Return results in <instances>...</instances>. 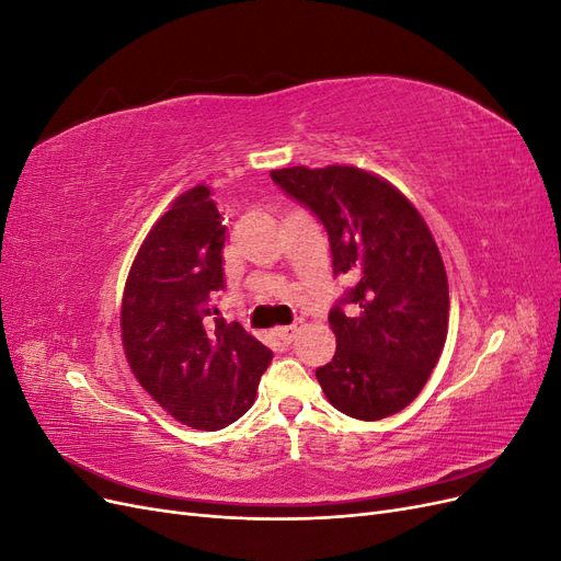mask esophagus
Listing matches in <instances>:
<instances>
[{
  "label": "esophagus",
  "mask_w": 561,
  "mask_h": 561,
  "mask_svg": "<svg viewBox=\"0 0 561 561\" xmlns=\"http://www.w3.org/2000/svg\"><path fill=\"white\" fill-rule=\"evenodd\" d=\"M304 328V320L301 318H297L295 322H293V325H285V328H278L276 330V334H278V339H283V342L285 344H290L293 342V339L297 336V332Z\"/></svg>",
  "instance_id": "esophagus-1"
}]
</instances>
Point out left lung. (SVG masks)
Returning a JSON list of instances; mask_svg holds the SVG:
<instances>
[{
    "label": "left lung",
    "instance_id": "1",
    "mask_svg": "<svg viewBox=\"0 0 561 561\" xmlns=\"http://www.w3.org/2000/svg\"><path fill=\"white\" fill-rule=\"evenodd\" d=\"M271 180L320 219L334 276L355 283L330 311L336 351L316 369L320 388L346 416L398 414L426 386L449 325L447 271L428 225L393 184L355 165H293Z\"/></svg>",
    "mask_w": 561,
    "mask_h": 561
}]
</instances>
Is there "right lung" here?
Wrapping results in <instances>:
<instances>
[{
  "instance_id": "1",
  "label": "right lung",
  "mask_w": 561,
  "mask_h": 561,
  "mask_svg": "<svg viewBox=\"0 0 561 561\" xmlns=\"http://www.w3.org/2000/svg\"><path fill=\"white\" fill-rule=\"evenodd\" d=\"M225 241L210 190L196 184L147 233L122 301V342L135 379L196 431L241 419L274 358L213 307V295L225 290Z\"/></svg>"
}]
</instances>
